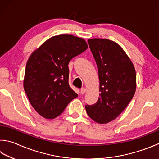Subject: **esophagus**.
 Returning a JSON list of instances; mask_svg holds the SVG:
<instances>
[{
  "label": "esophagus",
  "instance_id": "obj_1",
  "mask_svg": "<svg viewBox=\"0 0 159 159\" xmlns=\"http://www.w3.org/2000/svg\"><path fill=\"white\" fill-rule=\"evenodd\" d=\"M80 93H81V94H82V95H84L86 93V89L85 88H82L80 89Z\"/></svg>",
  "mask_w": 159,
  "mask_h": 159
}]
</instances>
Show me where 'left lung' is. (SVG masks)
I'll use <instances>...</instances> for the list:
<instances>
[{
    "mask_svg": "<svg viewBox=\"0 0 159 159\" xmlns=\"http://www.w3.org/2000/svg\"><path fill=\"white\" fill-rule=\"evenodd\" d=\"M88 43L97 64L100 93L96 103L85 108L95 122L106 124L123 111L135 94V68L114 41L95 38L89 39Z\"/></svg>",
    "mask_w": 159,
    "mask_h": 159,
    "instance_id": "left-lung-1",
    "label": "left lung"
}]
</instances>
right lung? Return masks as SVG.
Returning <instances> with one entry per match:
<instances>
[{
    "label": "right lung",
    "mask_w": 159,
    "mask_h": 159,
    "mask_svg": "<svg viewBox=\"0 0 159 159\" xmlns=\"http://www.w3.org/2000/svg\"><path fill=\"white\" fill-rule=\"evenodd\" d=\"M87 48L82 38L61 34L48 39L30 56L23 87L31 105L40 116L55 118L77 97L68 84V64Z\"/></svg>",
    "instance_id": "obj_1"
}]
</instances>
